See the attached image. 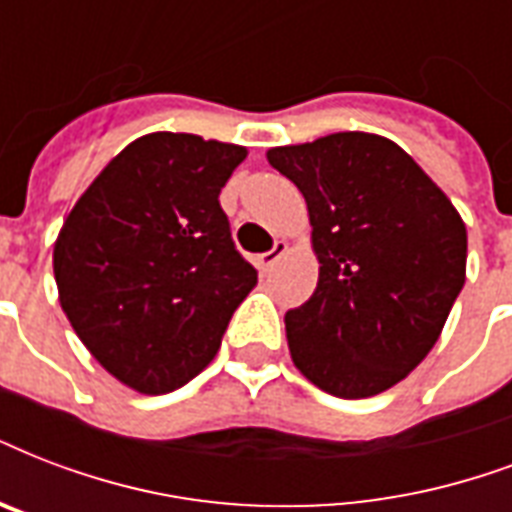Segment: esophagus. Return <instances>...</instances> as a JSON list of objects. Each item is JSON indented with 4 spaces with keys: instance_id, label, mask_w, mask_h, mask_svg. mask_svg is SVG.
<instances>
[{
    "instance_id": "esophagus-1",
    "label": "esophagus",
    "mask_w": 512,
    "mask_h": 512,
    "mask_svg": "<svg viewBox=\"0 0 512 512\" xmlns=\"http://www.w3.org/2000/svg\"><path fill=\"white\" fill-rule=\"evenodd\" d=\"M287 252V241H276L268 252H263V255H257V268L263 273H268L273 268V263L279 260V257Z\"/></svg>"
}]
</instances>
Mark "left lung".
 I'll list each match as a JSON object with an SVG mask.
<instances>
[{"mask_svg": "<svg viewBox=\"0 0 512 512\" xmlns=\"http://www.w3.org/2000/svg\"><path fill=\"white\" fill-rule=\"evenodd\" d=\"M268 163L306 198L319 257L317 290L284 317L292 362L335 397L378 395L427 357L462 292V217L384 136L273 147Z\"/></svg>", "mask_w": 512, "mask_h": 512, "instance_id": "8db88e82", "label": "left lung"}]
</instances>
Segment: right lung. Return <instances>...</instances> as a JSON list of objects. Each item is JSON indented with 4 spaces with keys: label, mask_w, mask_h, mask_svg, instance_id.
<instances>
[{
    "label": "right lung",
    "mask_w": 512,
    "mask_h": 512,
    "mask_svg": "<svg viewBox=\"0 0 512 512\" xmlns=\"http://www.w3.org/2000/svg\"><path fill=\"white\" fill-rule=\"evenodd\" d=\"M239 144L147 134L107 163L53 249L61 308L115 378L144 395L214 360L257 271L230 236L220 190Z\"/></svg>",
    "instance_id": "add662e5"
}]
</instances>
